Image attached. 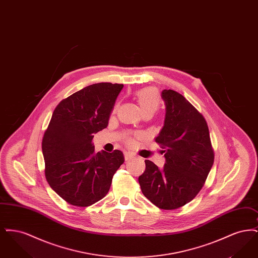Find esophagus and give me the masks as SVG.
Here are the masks:
<instances>
[{"label": "esophagus", "instance_id": "34e87169", "mask_svg": "<svg viewBox=\"0 0 258 258\" xmlns=\"http://www.w3.org/2000/svg\"><path fill=\"white\" fill-rule=\"evenodd\" d=\"M133 156H132V154H130V153H124V159L125 160H128V159H131Z\"/></svg>", "mask_w": 258, "mask_h": 258}]
</instances>
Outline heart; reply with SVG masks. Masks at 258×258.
Segmentation results:
<instances>
[{
    "label": "heart",
    "mask_w": 258,
    "mask_h": 258,
    "mask_svg": "<svg viewBox=\"0 0 258 258\" xmlns=\"http://www.w3.org/2000/svg\"><path fill=\"white\" fill-rule=\"evenodd\" d=\"M141 98H142V101H143L144 105L147 107L148 109H153L155 107L157 99H156L152 92H149V91L144 92L141 95Z\"/></svg>",
    "instance_id": "1"
}]
</instances>
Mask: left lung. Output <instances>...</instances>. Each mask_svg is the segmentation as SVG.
<instances>
[{"instance_id":"left-lung-1","label":"left lung","mask_w":258,"mask_h":258,"mask_svg":"<svg viewBox=\"0 0 258 258\" xmlns=\"http://www.w3.org/2000/svg\"><path fill=\"white\" fill-rule=\"evenodd\" d=\"M164 122L156 142L163 149L162 167L145 160L138 177L142 194L163 210L180 208L190 202L208 177L214 164V150L205 118L180 93L162 90Z\"/></svg>"}]
</instances>
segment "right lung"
Returning a JSON list of instances; mask_svg holds the SVG:
<instances>
[{"mask_svg": "<svg viewBox=\"0 0 258 258\" xmlns=\"http://www.w3.org/2000/svg\"><path fill=\"white\" fill-rule=\"evenodd\" d=\"M123 84L96 83L71 95L53 111L42 138L45 178L69 204L87 207L109 191L123 152H97L94 135L108 124Z\"/></svg>", "mask_w": 258, "mask_h": 258, "instance_id": "obj_1", "label": "right lung"}]
</instances>
